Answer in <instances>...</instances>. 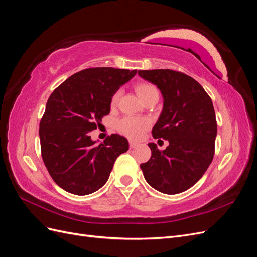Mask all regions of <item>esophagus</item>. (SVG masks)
<instances>
[{"label":"esophagus","instance_id":"1","mask_svg":"<svg viewBox=\"0 0 257 257\" xmlns=\"http://www.w3.org/2000/svg\"><path fill=\"white\" fill-rule=\"evenodd\" d=\"M137 146V144L136 143H134V142H130V148H135Z\"/></svg>","mask_w":257,"mask_h":257}]
</instances>
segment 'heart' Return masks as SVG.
<instances>
[{
    "label": "heart",
    "mask_w": 257,
    "mask_h": 257,
    "mask_svg": "<svg viewBox=\"0 0 257 257\" xmlns=\"http://www.w3.org/2000/svg\"><path fill=\"white\" fill-rule=\"evenodd\" d=\"M135 90L143 102H145L148 97L153 95L154 93H159L158 89L155 88L153 84L148 83V82L137 84ZM120 95H121L120 90L115 91L113 93V95L111 96V99H110L111 106L116 105ZM115 127L122 135L126 136L130 139L137 141V139L141 138L144 135L145 132L150 127V121L146 118H139V116H123L122 119L118 120V122H116Z\"/></svg>",
    "instance_id": "heart-1"
}]
</instances>
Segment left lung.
<instances>
[{
	"mask_svg": "<svg viewBox=\"0 0 257 257\" xmlns=\"http://www.w3.org/2000/svg\"><path fill=\"white\" fill-rule=\"evenodd\" d=\"M138 74L157 85L164 98L152 136L169 143L165 150L148 144L152 153L141 164L144 177L162 193L184 192L203 177L213 159L217 130L212 100L195 79L181 72L151 69Z\"/></svg>",
	"mask_w": 257,
	"mask_h": 257,
	"instance_id": "obj_1",
	"label": "left lung"
}]
</instances>
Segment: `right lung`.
Here are the masks:
<instances>
[{
    "instance_id": "right-lung-1",
    "label": "right lung",
    "mask_w": 257,
    "mask_h": 257,
    "mask_svg": "<svg viewBox=\"0 0 257 257\" xmlns=\"http://www.w3.org/2000/svg\"><path fill=\"white\" fill-rule=\"evenodd\" d=\"M137 71L113 67L85 68L72 75L49 96L40 123L44 164L60 188L88 195L107 182L113 164L128 150L118 134L95 145L91 131L110 112V99Z\"/></svg>"
}]
</instances>
